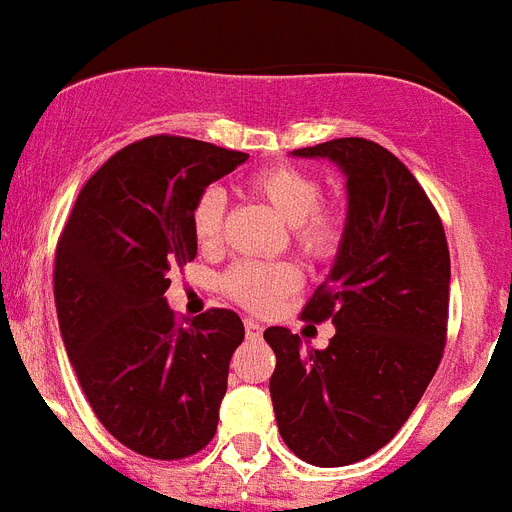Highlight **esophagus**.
<instances>
[{
    "label": "esophagus",
    "instance_id": "esophagus-1",
    "mask_svg": "<svg viewBox=\"0 0 512 512\" xmlns=\"http://www.w3.org/2000/svg\"><path fill=\"white\" fill-rule=\"evenodd\" d=\"M244 333H247L249 341H257V338L263 336V325L257 320H244Z\"/></svg>",
    "mask_w": 512,
    "mask_h": 512
}]
</instances>
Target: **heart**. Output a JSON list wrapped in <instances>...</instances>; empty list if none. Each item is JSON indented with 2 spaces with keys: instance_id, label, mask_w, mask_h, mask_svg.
I'll use <instances>...</instances> for the list:
<instances>
[{
  "instance_id": "1",
  "label": "heart",
  "mask_w": 512,
  "mask_h": 512,
  "mask_svg": "<svg viewBox=\"0 0 512 512\" xmlns=\"http://www.w3.org/2000/svg\"><path fill=\"white\" fill-rule=\"evenodd\" d=\"M249 190L291 223V236L304 255L328 260L338 252L346 229V216L336 203H322V187L315 176L289 163L265 166L249 179ZM226 200L223 192L210 187L197 197L192 208V234L203 247H216L223 234ZM302 286V270L294 263L276 260H239L221 278V289L229 299L252 312H270L291 291Z\"/></svg>"
}]
</instances>
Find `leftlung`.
I'll use <instances>...</instances> for the list:
<instances>
[{"label":"left lung","instance_id":"8db88e82","mask_svg":"<svg viewBox=\"0 0 512 512\" xmlns=\"http://www.w3.org/2000/svg\"><path fill=\"white\" fill-rule=\"evenodd\" d=\"M299 158H328L346 176V229L336 263L302 309L333 320L328 349H302L268 328L270 398L283 442L312 466L364 461L422 401L448 336L450 252L427 192L382 145L338 137Z\"/></svg>","mask_w":512,"mask_h":512}]
</instances>
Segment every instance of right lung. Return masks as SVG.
I'll return each instance as SVG.
<instances>
[{"label":"right lung","instance_id":"1","mask_svg":"<svg viewBox=\"0 0 512 512\" xmlns=\"http://www.w3.org/2000/svg\"><path fill=\"white\" fill-rule=\"evenodd\" d=\"M247 158L190 137L137 140L85 182L59 236L64 349L103 427L148 458H187L216 435L244 325L231 309L179 322L163 294L197 255V197Z\"/></svg>","mask_w":512,"mask_h":512}]
</instances>
